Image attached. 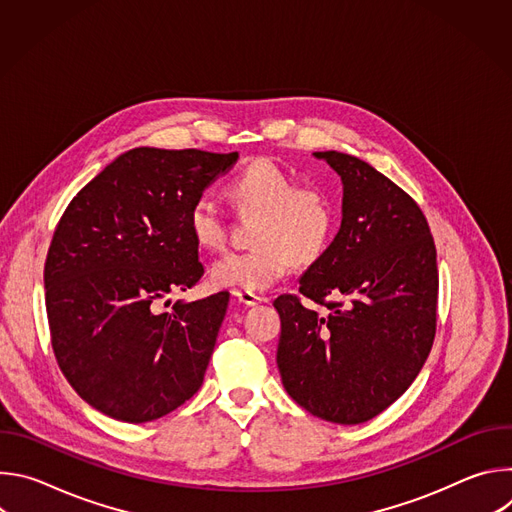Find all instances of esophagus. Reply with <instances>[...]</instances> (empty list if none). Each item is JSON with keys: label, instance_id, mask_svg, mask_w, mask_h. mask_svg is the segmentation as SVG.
I'll return each instance as SVG.
<instances>
[{"label": "esophagus", "instance_id": "34e87169", "mask_svg": "<svg viewBox=\"0 0 512 512\" xmlns=\"http://www.w3.org/2000/svg\"><path fill=\"white\" fill-rule=\"evenodd\" d=\"M233 298L243 306H257L261 302V298L257 294H253V291H243V289H235Z\"/></svg>", "mask_w": 512, "mask_h": 512}]
</instances>
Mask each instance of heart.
I'll return each instance as SVG.
<instances>
[{
	"label": "heart",
	"instance_id": "heart-1",
	"mask_svg": "<svg viewBox=\"0 0 512 512\" xmlns=\"http://www.w3.org/2000/svg\"><path fill=\"white\" fill-rule=\"evenodd\" d=\"M229 196L243 214H259L249 251L216 259L210 279L218 287L263 291L291 267L318 261L330 245L336 210L316 186H298L287 170L267 158L245 166L231 182ZM188 231L206 251H221L229 241V216L210 192H200L188 208Z\"/></svg>",
	"mask_w": 512,
	"mask_h": 512
}]
</instances>
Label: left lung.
I'll use <instances>...</instances> for the list:
<instances>
[{
    "mask_svg": "<svg viewBox=\"0 0 512 512\" xmlns=\"http://www.w3.org/2000/svg\"><path fill=\"white\" fill-rule=\"evenodd\" d=\"M342 180L340 231L283 294L277 367L312 415L356 425L395 403L425 364L437 312V261L417 202L371 164L316 152Z\"/></svg>",
    "mask_w": 512,
    "mask_h": 512,
    "instance_id": "obj_1",
    "label": "left lung"
}]
</instances>
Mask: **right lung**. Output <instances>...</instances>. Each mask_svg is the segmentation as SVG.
I'll list each match as a JSON object with an SVG mask.
<instances>
[{
  "label": "right lung",
  "instance_id": "1",
  "mask_svg": "<svg viewBox=\"0 0 512 512\" xmlns=\"http://www.w3.org/2000/svg\"><path fill=\"white\" fill-rule=\"evenodd\" d=\"M237 158L135 148L66 206L44 265L48 326L62 375L97 411L145 423L200 389L229 291L160 304L202 277L188 208Z\"/></svg>",
  "mask_w": 512,
  "mask_h": 512
}]
</instances>
